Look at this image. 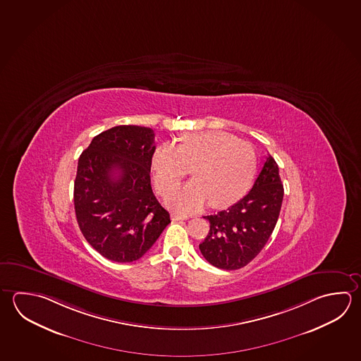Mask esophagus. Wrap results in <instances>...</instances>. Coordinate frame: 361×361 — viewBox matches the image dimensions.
I'll list each match as a JSON object with an SVG mask.
<instances>
[{
  "instance_id": "obj_1",
  "label": "esophagus",
  "mask_w": 361,
  "mask_h": 361,
  "mask_svg": "<svg viewBox=\"0 0 361 361\" xmlns=\"http://www.w3.org/2000/svg\"><path fill=\"white\" fill-rule=\"evenodd\" d=\"M171 217H173V220H187L188 217H190V215L184 214V212H174Z\"/></svg>"
}]
</instances>
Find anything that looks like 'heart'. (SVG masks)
Listing matches in <instances>:
<instances>
[{
    "instance_id": "heart-1",
    "label": "heart",
    "mask_w": 361,
    "mask_h": 361,
    "mask_svg": "<svg viewBox=\"0 0 361 361\" xmlns=\"http://www.w3.org/2000/svg\"><path fill=\"white\" fill-rule=\"evenodd\" d=\"M253 146L223 131L187 133L180 145L159 146L151 157V173L159 193H166L190 173L195 179L166 197L183 210H195L206 201L212 207L235 202L248 188L256 173Z\"/></svg>"
}]
</instances>
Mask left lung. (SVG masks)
<instances>
[{"instance_id": "1", "label": "left lung", "mask_w": 361, "mask_h": 361, "mask_svg": "<svg viewBox=\"0 0 361 361\" xmlns=\"http://www.w3.org/2000/svg\"><path fill=\"white\" fill-rule=\"evenodd\" d=\"M283 185L275 159L269 155L252 190L228 210L204 216L210 231L200 250L217 269L247 266L262 250L281 210Z\"/></svg>"}]
</instances>
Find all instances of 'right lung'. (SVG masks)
Masks as SVG:
<instances>
[{
  "mask_svg": "<svg viewBox=\"0 0 361 361\" xmlns=\"http://www.w3.org/2000/svg\"><path fill=\"white\" fill-rule=\"evenodd\" d=\"M155 133L116 126L99 133L79 157L73 204L82 235L113 262L137 261L171 223L151 188Z\"/></svg>",
  "mask_w": 361,
  "mask_h": 361,
  "instance_id": "1",
  "label": "right lung"
}]
</instances>
